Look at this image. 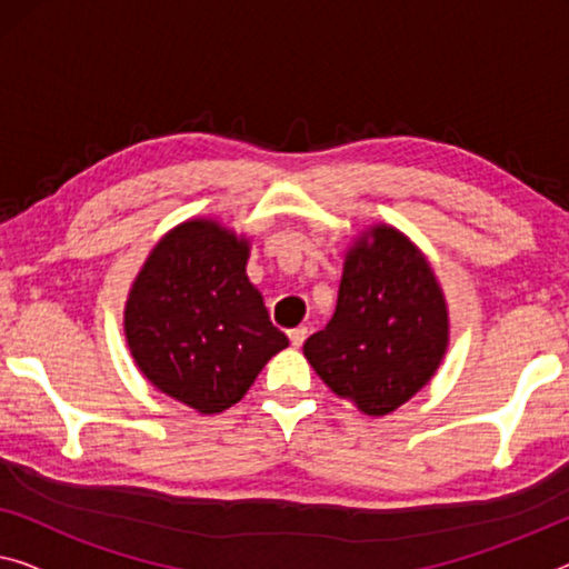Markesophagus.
I'll use <instances>...</instances> for the list:
<instances>
[{
    "instance_id": "obj_1",
    "label": "esophagus",
    "mask_w": 569,
    "mask_h": 569,
    "mask_svg": "<svg viewBox=\"0 0 569 569\" xmlns=\"http://www.w3.org/2000/svg\"><path fill=\"white\" fill-rule=\"evenodd\" d=\"M305 338H308V328H292L290 330V343L295 348H300L305 343Z\"/></svg>"
}]
</instances>
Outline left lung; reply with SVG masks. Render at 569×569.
I'll return each instance as SVG.
<instances>
[{
	"instance_id": "left-lung-1",
	"label": "left lung",
	"mask_w": 569,
	"mask_h": 569,
	"mask_svg": "<svg viewBox=\"0 0 569 569\" xmlns=\"http://www.w3.org/2000/svg\"><path fill=\"white\" fill-rule=\"evenodd\" d=\"M448 333L432 267L405 233L381 223L348 249L333 318L302 351L338 397L381 417L432 379Z\"/></svg>"
}]
</instances>
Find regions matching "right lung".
<instances>
[{
    "label": "right lung",
    "mask_w": 569,
    "mask_h": 569,
    "mask_svg": "<svg viewBox=\"0 0 569 569\" xmlns=\"http://www.w3.org/2000/svg\"><path fill=\"white\" fill-rule=\"evenodd\" d=\"M249 241L218 221L174 226L139 269L124 308L129 351L152 387L216 415L290 340L247 277Z\"/></svg>",
    "instance_id": "obj_1"
}]
</instances>
